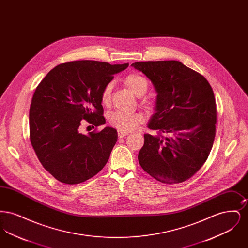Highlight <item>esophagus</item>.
Here are the masks:
<instances>
[{
	"label": "esophagus",
	"instance_id": "34e87169",
	"mask_svg": "<svg viewBox=\"0 0 248 248\" xmlns=\"http://www.w3.org/2000/svg\"><path fill=\"white\" fill-rule=\"evenodd\" d=\"M128 134H129V132H126V131H123V130H118L119 138H124V137L127 136Z\"/></svg>",
	"mask_w": 248,
	"mask_h": 248
}]
</instances>
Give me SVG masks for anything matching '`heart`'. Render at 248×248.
Segmentation results:
<instances>
[{"mask_svg": "<svg viewBox=\"0 0 248 248\" xmlns=\"http://www.w3.org/2000/svg\"><path fill=\"white\" fill-rule=\"evenodd\" d=\"M125 85L137 95H142L148 90L149 83L147 79L138 73H131L124 79ZM112 89V83H108L101 93V101L103 104H108L110 100V94ZM108 123L120 130L127 131L134 129L140 124H141L143 117L140 113H130L121 110H116L108 114Z\"/></svg>", "mask_w": 248, "mask_h": 248, "instance_id": "obj_1", "label": "heart"}]
</instances>
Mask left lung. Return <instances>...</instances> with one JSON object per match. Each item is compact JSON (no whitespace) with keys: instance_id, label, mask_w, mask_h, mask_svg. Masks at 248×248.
Here are the masks:
<instances>
[{"instance_id":"1","label":"left lung","mask_w":248,"mask_h":248,"mask_svg":"<svg viewBox=\"0 0 248 248\" xmlns=\"http://www.w3.org/2000/svg\"><path fill=\"white\" fill-rule=\"evenodd\" d=\"M144 73L157 93L155 113L139 153L143 170L160 182L181 183L205 163L216 136L217 108L207 80L180 61H140L131 65Z\"/></svg>"}]
</instances>
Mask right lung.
Returning <instances> with one entry per match:
<instances>
[{
    "instance_id": "obj_1",
    "label": "right lung",
    "mask_w": 248,
    "mask_h": 248,
    "mask_svg": "<svg viewBox=\"0 0 248 248\" xmlns=\"http://www.w3.org/2000/svg\"><path fill=\"white\" fill-rule=\"evenodd\" d=\"M125 64L94 60L59 64L39 83L30 108V139L48 172L62 183L79 184L94 177L107 164L117 141V131L80 133L81 121L94 126L106 120L101 93Z\"/></svg>"
}]
</instances>
